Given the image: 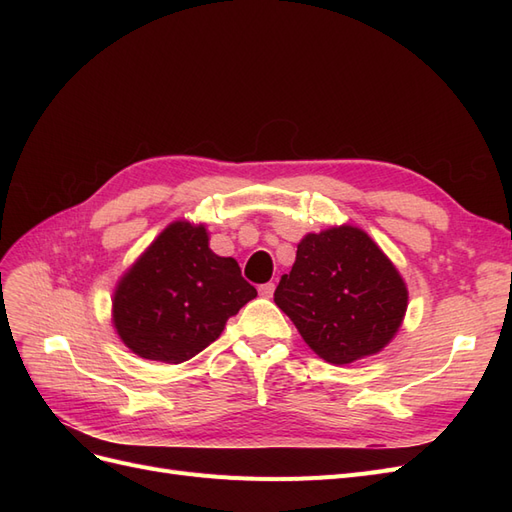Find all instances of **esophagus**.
<instances>
[{"mask_svg":"<svg viewBox=\"0 0 512 512\" xmlns=\"http://www.w3.org/2000/svg\"><path fill=\"white\" fill-rule=\"evenodd\" d=\"M258 292H260V297L269 299V297H273V292H275V284H273V282L262 284V286H258Z\"/></svg>","mask_w":512,"mask_h":512,"instance_id":"obj_1","label":"esophagus"}]
</instances>
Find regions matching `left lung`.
I'll use <instances>...</instances> for the list:
<instances>
[{"mask_svg": "<svg viewBox=\"0 0 512 512\" xmlns=\"http://www.w3.org/2000/svg\"><path fill=\"white\" fill-rule=\"evenodd\" d=\"M273 299L320 359L348 365L395 337L408 288L367 232L344 224L301 239Z\"/></svg>", "mask_w": 512, "mask_h": 512, "instance_id": "1", "label": "left lung"}]
</instances>
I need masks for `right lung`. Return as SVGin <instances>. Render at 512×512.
Wrapping results in <instances>:
<instances>
[{"label":"right lung","mask_w":512,"mask_h":512,"mask_svg":"<svg viewBox=\"0 0 512 512\" xmlns=\"http://www.w3.org/2000/svg\"><path fill=\"white\" fill-rule=\"evenodd\" d=\"M254 297L237 260L211 252L207 228L179 220L119 280L113 324L134 354L177 365L215 342Z\"/></svg>","instance_id":"1"}]
</instances>
